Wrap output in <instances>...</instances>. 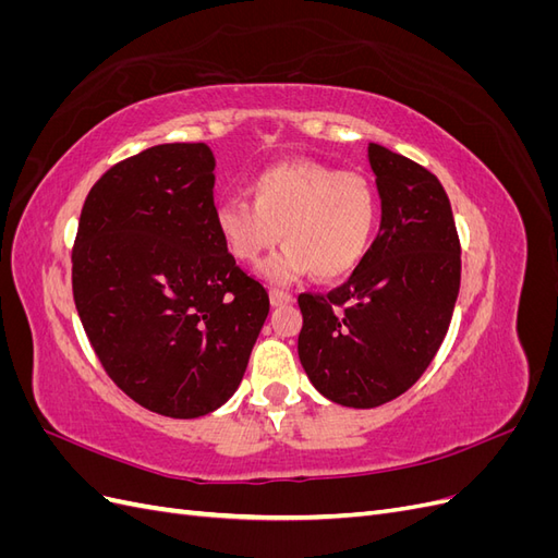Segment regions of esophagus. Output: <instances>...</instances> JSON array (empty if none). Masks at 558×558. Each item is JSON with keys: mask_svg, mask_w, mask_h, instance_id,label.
Returning a JSON list of instances; mask_svg holds the SVG:
<instances>
[{"mask_svg": "<svg viewBox=\"0 0 558 558\" xmlns=\"http://www.w3.org/2000/svg\"><path fill=\"white\" fill-rule=\"evenodd\" d=\"M269 302H272L275 307L291 305V302H293V295H291V293H286V291H279V289H272V291H269Z\"/></svg>", "mask_w": 558, "mask_h": 558, "instance_id": "1", "label": "esophagus"}]
</instances>
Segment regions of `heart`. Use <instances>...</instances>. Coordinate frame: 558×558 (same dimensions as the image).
I'll return each mask as SVG.
<instances>
[{
    "label": "heart",
    "instance_id": "b5f03b06",
    "mask_svg": "<svg viewBox=\"0 0 558 558\" xmlns=\"http://www.w3.org/2000/svg\"><path fill=\"white\" fill-rule=\"evenodd\" d=\"M251 202L226 199L216 228L242 263H258L283 232L286 246L263 275L289 283L307 272L340 279L361 263L377 226V193L363 174L295 160L267 167L251 181Z\"/></svg>",
    "mask_w": 558,
    "mask_h": 558
}]
</instances>
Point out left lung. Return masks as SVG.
<instances>
[{
  "instance_id": "left-lung-1",
  "label": "left lung",
  "mask_w": 558,
  "mask_h": 558,
  "mask_svg": "<svg viewBox=\"0 0 558 558\" xmlns=\"http://www.w3.org/2000/svg\"><path fill=\"white\" fill-rule=\"evenodd\" d=\"M367 160L381 226L353 275L330 293H300L298 356L312 384L344 408L369 410L426 373L451 324L461 242L433 172L379 144Z\"/></svg>"
}]
</instances>
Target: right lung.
<instances>
[{"mask_svg":"<svg viewBox=\"0 0 558 558\" xmlns=\"http://www.w3.org/2000/svg\"><path fill=\"white\" fill-rule=\"evenodd\" d=\"M207 144L116 162L83 202L72 291L95 356L142 408L195 418L238 391L269 312L216 228Z\"/></svg>","mask_w":558,"mask_h":558,"instance_id":"obj_1","label":"right lung"}]
</instances>
